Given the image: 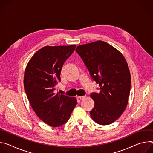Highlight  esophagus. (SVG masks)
<instances>
[{
  "instance_id": "34e87169",
  "label": "esophagus",
  "mask_w": 153,
  "mask_h": 153,
  "mask_svg": "<svg viewBox=\"0 0 153 153\" xmlns=\"http://www.w3.org/2000/svg\"><path fill=\"white\" fill-rule=\"evenodd\" d=\"M78 98L79 99H84L86 98V95H84V96H78Z\"/></svg>"
}]
</instances>
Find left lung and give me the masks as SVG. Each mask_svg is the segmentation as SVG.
Segmentation results:
<instances>
[{"label":"left lung","instance_id":"1","mask_svg":"<svg viewBox=\"0 0 153 153\" xmlns=\"http://www.w3.org/2000/svg\"><path fill=\"white\" fill-rule=\"evenodd\" d=\"M76 52L100 86L99 93L91 95L95 102L91 116L101 125L111 124L128 103L131 79L126 59L117 49L102 41L78 45Z\"/></svg>","mask_w":153,"mask_h":153}]
</instances>
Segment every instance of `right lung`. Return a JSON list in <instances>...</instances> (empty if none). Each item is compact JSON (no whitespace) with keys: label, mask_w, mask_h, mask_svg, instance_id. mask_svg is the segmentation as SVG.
Segmentation results:
<instances>
[{"label":"right lung","mask_w":153,"mask_h":153,"mask_svg":"<svg viewBox=\"0 0 153 153\" xmlns=\"http://www.w3.org/2000/svg\"><path fill=\"white\" fill-rule=\"evenodd\" d=\"M76 46H45L34 54L26 67L24 85L28 100L38 117L51 126L65 123L77 104L75 97L55 91L62 65Z\"/></svg>","instance_id":"right-lung-1"}]
</instances>
